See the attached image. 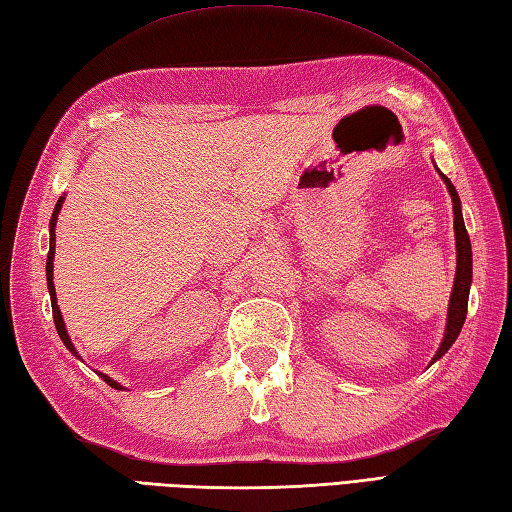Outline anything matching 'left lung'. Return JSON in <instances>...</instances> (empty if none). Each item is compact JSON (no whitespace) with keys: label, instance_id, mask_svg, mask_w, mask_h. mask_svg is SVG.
I'll return each instance as SVG.
<instances>
[{"label":"left lung","instance_id":"1","mask_svg":"<svg viewBox=\"0 0 512 512\" xmlns=\"http://www.w3.org/2000/svg\"><path fill=\"white\" fill-rule=\"evenodd\" d=\"M436 168V163H434ZM438 176L443 178V183L447 185V192L451 196V202H454V233H456V277H454V288H451L449 296V307H447V325H445V334L441 340V347L434 353V358L430 366L441 360L443 355L451 349V344L456 342L460 336V329L465 325L467 318V305H469V290H471V279H473V255H471V240L469 233L465 229V220H462V207H460V196L456 192V187L451 185L449 178L436 168Z\"/></svg>","mask_w":512,"mask_h":512}]
</instances>
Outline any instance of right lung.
Masks as SVG:
<instances>
[{
    "label": "right lung",
    "mask_w": 512,
    "mask_h": 512,
    "mask_svg": "<svg viewBox=\"0 0 512 512\" xmlns=\"http://www.w3.org/2000/svg\"><path fill=\"white\" fill-rule=\"evenodd\" d=\"M63 202H65V196H61L58 198V202H56V207H54V213H52V220H50V253H47V261H45V277H47V290H50V301H52V314H54V325H56V331H58V336H61V340H63V344L65 347L76 355L78 360H82L80 355H78V351H76V347H74V342H71V338H69V334H67V327H65V320H63V314H61V310H58V303H56V290H54V248H56V220H58V213H61V207H63ZM98 373V371H95ZM106 384H109L111 388H115V390H126L122 384H117L113 377H109V375H104V373H98Z\"/></svg>",
    "instance_id": "right-lung-1"
}]
</instances>
